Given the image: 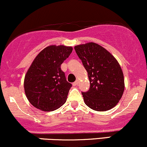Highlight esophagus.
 Listing matches in <instances>:
<instances>
[{"instance_id":"obj_1","label":"esophagus","mask_w":147,"mask_h":147,"mask_svg":"<svg viewBox=\"0 0 147 147\" xmlns=\"http://www.w3.org/2000/svg\"><path fill=\"white\" fill-rule=\"evenodd\" d=\"M78 83H79V80H76L75 82H74L73 83V86H77L78 84Z\"/></svg>"}]
</instances>
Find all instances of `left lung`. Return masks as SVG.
<instances>
[{
  "label": "left lung",
  "instance_id": "1",
  "mask_svg": "<svg viewBox=\"0 0 147 147\" xmlns=\"http://www.w3.org/2000/svg\"><path fill=\"white\" fill-rule=\"evenodd\" d=\"M87 70L90 88L82 92L87 106L98 111L111 109L118 103L125 90V79L115 57L97 43L74 47Z\"/></svg>",
  "mask_w": 147,
  "mask_h": 147
}]
</instances>
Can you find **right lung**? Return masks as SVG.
Listing matches in <instances>:
<instances>
[{
  "label": "right lung",
  "instance_id": "1",
  "mask_svg": "<svg viewBox=\"0 0 147 147\" xmlns=\"http://www.w3.org/2000/svg\"><path fill=\"white\" fill-rule=\"evenodd\" d=\"M71 47L50 45L36 56L25 76L24 89L29 102L43 111H54L67 100L71 84L60 65L72 52Z\"/></svg>",
  "mask_w": 147,
  "mask_h": 147
}]
</instances>
